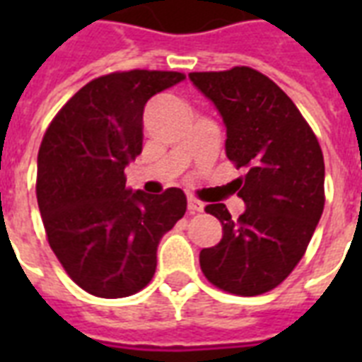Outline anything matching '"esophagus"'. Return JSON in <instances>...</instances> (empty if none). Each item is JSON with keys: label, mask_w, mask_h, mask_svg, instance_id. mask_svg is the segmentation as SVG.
<instances>
[{"label": "esophagus", "mask_w": 362, "mask_h": 362, "mask_svg": "<svg viewBox=\"0 0 362 362\" xmlns=\"http://www.w3.org/2000/svg\"><path fill=\"white\" fill-rule=\"evenodd\" d=\"M187 210L195 214V212H203L204 210V204L201 201H197L195 197H187Z\"/></svg>", "instance_id": "esophagus-1"}]
</instances>
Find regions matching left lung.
Wrapping results in <instances>:
<instances>
[{
    "label": "left lung",
    "instance_id": "1",
    "mask_svg": "<svg viewBox=\"0 0 362 362\" xmlns=\"http://www.w3.org/2000/svg\"><path fill=\"white\" fill-rule=\"evenodd\" d=\"M226 125V153L244 178L235 192L246 210L233 220L223 203L206 212L223 237L199 263L223 291L253 297L274 289L303 259L325 204V163L314 131L269 76L250 67L189 73Z\"/></svg>",
    "mask_w": 362,
    "mask_h": 362
}]
</instances>
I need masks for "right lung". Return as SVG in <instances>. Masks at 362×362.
I'll list each match as a JSON object with an SVG mask.
<instances>
[{"instance_id":"1","label":"right lung","mask_w":362,"mask_h":362,"mask_svg":"<svg viewBox=\"0 0 362 362\" xmlns=\"http://www.w3.org/2000/svg\"><path fill=\"white\" fill-rule=\"evenodd\" d=\"M186 76L125 71L88 82L64 105L37 156V203L48 244L71 280L95 297L141 291L158 264V244L186 212L170 187L150 195L125 186L142 152L148 99Z\"/></svg>"}]
</instances>
